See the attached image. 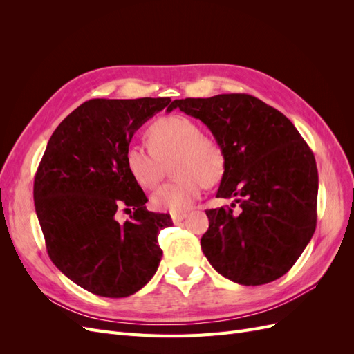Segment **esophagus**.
Returning <instances> with one entry per match:
<instances>
[{"label":"esophagus","instance_id":"obj_1","mask_svg":"<svg viewBox=\"0 0 354 354\" xmlns=\"http://www.w3.org/2000/svg\"><path fill=\"white\" fill-rule=\"evenodd\" d=\"M186 218V214L185 212H173L171 214V220H173L174 224H178Z\"/></svg>","mask_w":354,"mask_h":354}]
</instances>
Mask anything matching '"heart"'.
I'll list each match as a JSON object with an SVG mask.
<instances>
[{"label":"heart","mask_w":354,"mask_h":354,"mask_svg":"<svg viewBox=\"0 0 354 354\" xmlns=\"http://www.w3.org/2000/svg\"><path fill=\"white\" fill-rule=\"evenodd\" d=\"M152 152L140 145L125 149L128 174L143 189L158 186L162 167L169 164L173 181L158 189L152 207L158 211L186 212L201 196L202 187L217 185L226 173V156L221 146L203 137L201 127L181 115L159 118L147 130Z\"/></svg>","instance_id":"1"}]
</instances>
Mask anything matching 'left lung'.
Wrapping results in <instances>:
<instances>
[{
	"label": "left lung",
	"mask_w": 354,
	"mask_h": 354,
	"mask_svg": "<svg viewBox=\"0 0 354 354\" xmlns=\"http://www.w3.org/2000/svg\"><path fill=\"white\" fill-rule=\"evenodd\" d=\"M205 124L226 156L217 198L232 207L207 209L201 248L221 276L245 286L279 279L316 229L317 168L313 152L288 118L250 94L171 102ZM240 203L236 214L232 207Z\"/></svg>",
	"instance_id": "1"
}]
</instances>
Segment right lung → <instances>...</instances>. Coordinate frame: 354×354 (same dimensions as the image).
<instances>
[{
  "mask_svg": "<svg viewBox=\"0 0 354 354\" xmlns=\"http://www.w3.org/2000/svg\"><path fill=\"white\" fill-rule=\"evenodd\" d=\"M169 102H85L59 124L39 162L34 201L50 259L95 295H131L158 270V234L173 221L146 209L147 198L124 156L134 133ZM121 207L135 211L124 225L114 218Z\"/></svg>",
  "mask_w": 354,
  "mask_h": 354,
  "instance_id": "1",
  "label": "right lung"
}]
</instances>
